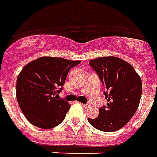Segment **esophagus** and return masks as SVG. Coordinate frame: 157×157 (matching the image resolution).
Returning a JSON list of instances; mask_svg holds the SVG:
<instances>
[{
    "mask_svg": "<svg viewBox=\"0 0 157 157\" xmlns=\"http://www.w3.org/2000/svg\"><path fill=\"white\" fill-rule=\"evenodd\" d=\"M82 107L84 109H87V108H90L91 107V104L90 103H86V104H82Z\"/></svg>",
    "mask_w": 157,
    "mask_h": 157,
    "instance_id": "1",
    "label": "esophagus"
}]
</instances>
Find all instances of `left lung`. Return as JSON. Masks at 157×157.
<instances>
[{
  "label": "left lung",
  "instance_id": "left-lung-1",
  "mask_svg": "<svg viewBox=\"0 0 157 157\" xmlns=\"http://www.w3.org/2000/svg\"><path fill=\"white\" fill-rule=\"evenodd\" d=\"M89 65L104 85L106 106L99 109L96 118H87L98 130L113 132L122 128L135 115L142 92L140 75L129 63L113 56L91 59Z\"/></svg>",
  "mask_w": 157,
  "mask_h": 157
}]
</instances>
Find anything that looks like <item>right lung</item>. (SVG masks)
<instances>
[{"label": "right lung", "mask_w": 157, "mask_h": 157, "mask_svg": "<svg viewBox=\"0 0 157 157\" xmlns=\"http://www.w3.org/2000/svg\"><path fill=\"white\" fill-rule=\"evenodd\" d=\"M80 63V60L40 57L22 68L17 79V99L33 125L52 128L65 119L71 105L55 95L62 91L69 71Z\"/></svg>", "instance_id": "add662e5"}]
</instances>
